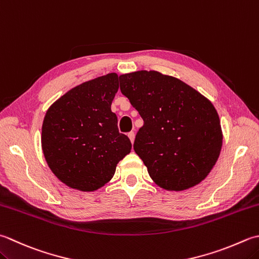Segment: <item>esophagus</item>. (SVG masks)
I'll use <instances>...</instances> for the list:
<instances>
[{
  "label": "esophagus",
  "instance_id": "34e87169",
  "mask_svg": "<svg viewBox=\"0 0 259 259\" xmlns=\"http://www.w3.org/2000/svg\"><path fill=\"white\" fill-rule=\"evenodd\" d=\"M135 133H134V131H131V133H129L128 134V137H129V139H130V141H131V143H134V141H135Z\"/></svg>",
  "mask_w": 259,
  "mask_h": 259
}]
</instances>
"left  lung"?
<instances>
[{
  "mask_svg": "<svg viewBox=\"0 0 259 259\" xmlns=\"http://www.w3.org/2000/svg\"><path fill=\"white\" fill-rule=\"evenodd\" d=\"M119 78L121 93L144 120L134 148L151 179L170 191L199 184L214 166L222 146L214 106L184 82L155 70Z\"/></svg>",
  "mask_w": 259,
  "mask_h": 259,
  "instance_id": "1",
  "label": "left lung"
}]
</instances>
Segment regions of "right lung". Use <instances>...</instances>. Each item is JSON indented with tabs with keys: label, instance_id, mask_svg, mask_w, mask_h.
<instances>
[{
	"label": "right lung",
	"instance_id": "1",
	"mask_svg": "<svg viewBox=\"0 0 259 259\" xmlns=\"http://www.w3.org/2000/svg\"><path fill=\"white\" fill-rule=\"evenodd\" d=\"M118 89L115 73L101 76L68 91L45 115V158L69 187L86 192L100 189L130 153V139L119 133L118 116L111 111Z\"/></svg>",
	"mask_w": 259,
	"mask_h": 259
}]
</instances>
